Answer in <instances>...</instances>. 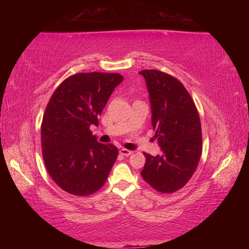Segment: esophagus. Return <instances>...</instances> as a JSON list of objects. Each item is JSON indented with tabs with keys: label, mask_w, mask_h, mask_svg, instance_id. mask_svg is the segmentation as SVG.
<instances>
[{
	"label": "esophagus",
	"mask_w": 249,
	"mask_h": 249,
	"mask_svg": "<svg viewBox=\"0 0 249 249\" xmlns=\"http://www.w3.org/2000/svg\"><path fill=\"white\" fill-rule=\"evenodd\" d=\"M120 153H121L122 155H123V156H125V157H128V156H130V155L133 154V151L126 149V148H122V149L120 150Z\"/></svg>",
	"instance_id": "esophagus-1"
}]
</instances>
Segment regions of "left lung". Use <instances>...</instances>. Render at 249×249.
Returning <instances> with one entry per match:
<instances>
[{
    "mask_svg": "<svg viewBox=\"0 0 249 249\" xmlns=\"http://www.w3.org/2000/svg\"><path fill=\"white\" fill-rule=\"evenodd\" d=\"M149 92L151 123L162 154L144 153L141 175L151 188L172 193L195 174L202 154L201 122L195 101L178 79L159 70H142Z\"/></svg>",
    "mask_w": 249,
    "mask_h": 249,
    "instance_id": "1",
    "label": "left lung"
}]
</instances>
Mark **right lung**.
Returning <instances> with one entry per match:
<instances>
[{"instance_id": "obj_1", "label": "right lung", "mask_w": 249, "mask_h": 249, "mask_svg": "<svg viewBox=\"0 0 249 249\" xmlns=\"http://www.w3.org/2000/svg\"><path fill=\"white\" fill-rule=\"evenodd\" d=\"M120 73L80 72L64 80L50 98L41 122V153L53 180L62 190L88 196L107 182L119 155L112 144H101L91 125L116 86Z\"/></svg>"}]
</instances>
